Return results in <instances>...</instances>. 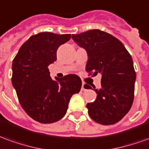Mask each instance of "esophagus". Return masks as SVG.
Here are the masks:
<instances>
[{
	"instance_id": "obj_1",
	"label": "esophagus",
	"mask_w": 149,
	"mask_h": 149,
	"mask_svg": "<svg viewBox=\"0 0 149 149\" xmlns=\"http://www.w3.org/2000/svg\"><path fill=\"white\" fill-rule=\"evenodd\" d=\"M85 88H86V87H85V83H83V84H82L81 90H85Z\"/></svg>"
}]
</instances>
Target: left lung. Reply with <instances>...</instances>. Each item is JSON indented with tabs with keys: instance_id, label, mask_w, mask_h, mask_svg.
<instances>
[{
	"instance_id": "obj_1",
	"label": "left lung",
	"mask_w": 149,
	"mask_h": 149,
	"mask_svg": "<svg viewBox=\"0 0 149 149\" xmlns=\"http://www.w3.org/2000/svg\"><path fill=\"white\" fill-rule=\"evenodd\" d=\"M72 38L87 52L85 70L102 75L101 88L95 89L96 100L86 105L90 118L102 125L118 123L134 99L136 72L131 55L118 38L100 30L72 35Z\"/></svg>"
}]
</instances>
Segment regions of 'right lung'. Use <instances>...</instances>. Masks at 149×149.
Returning a JSON list of instances; mask_svg holds the SVG:
<instances>
[{
  "label": "right lung",
  "mask_w": 149,
  "mask_h": 149,
  "mask_svg": "<svg viewBox=\"0 0 149 149\" xmlns=\"http://www.w3.org/2000/svg\"><path fill=\"white\" fill-rule=\"evenodd\" d=\"M70 38L69 34L38 33L24 42L13 59L12 84L22 107L35 121H59L66 114L71 97L81 90L77 75L52 80L48 70L56 60L58 47Z\"/></svg>",
  "instance_id": "add662e5"
}]
</instances>
